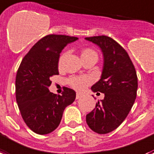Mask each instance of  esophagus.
I'll return each mask as SVG.
<instances>
[{
	"instance_id": "obj_1",
	"label": "esophagus",
	"mask_w": 154,
	"mask_h": 154,
	"mask_svg": "<svg viewBox=\"0 0 154 154\" xmlns=\"http://www.w3.org/2000/svg\"><path fill=\"white\" fill-rule=\"evenodd\" d=\"M81 97H82V94H79V93H77V94H76V98H77V99H79Z\"/></svg>"
}]
</instances>
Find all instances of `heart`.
I'll return each mask as SVG.
<instances>
[{"label":"heart","instance_id":"b5f03b06","mask_svg":"<svg viewBox=\"0 0 154 154\" xmlns=\"http://www.w3.org/2000/svg\"><path fill=\"white\" fill-rule=\"evenodd\" d=\"M90 55H94V56H97V54L94 51H93L92 49L87 48L85 49L84 51L82 52V56H90ZM66 56V54H63L60 60H59V64L60 65L62 64V61ZM92 82V79L90 77H86V76H82V77H72L69 80V85H71L72 88H74L75 90H85L86 86L89 84H90Z\"/></svg>","mask_w":154,"mask_h":154}]
</instances>
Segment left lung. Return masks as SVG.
<instances>
[{
	"label": "left lung",
	"mask_w": 154,
	"mask_h": 154,
	"mask_svg": "<svg viewBox=\"0 0 154 154\" xmlns=\"http://www.w3.org/2000/svg\"><path fill=\"white\" fill-rule=\"evenodd\" d=\"M85 39L98 45L103 52L101 78L91 90L105 95L86 116V123L94 132L106 134L124 122L134 104L138 87L137 72L128 54L113 38L101 35Z\"/></svg>",
	"instance_id": "left-lung-1"
}]
</instances>
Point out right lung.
Here are the masks:
<instances>
[{
    "mask_svg": "<svg viewBox=\"0 0 154 154\" xmlns=\"http://www.w3.org/2000/svg\"><path fill=\"white\" fill-rule=\"evenodd\" d=\"M77 37L49 35L33 46L21 62L16 75V100L26 124L39 135L53 132L61 121L66 106L76 92L65 88L62 95L49 91L50 78L58 75L60 53Z\"/></svg>",
    "mask_w": 154,
    "mask_h": 154,
    "instance_id": "obj_1",
    "label": "right lung"
}]
</instances>
